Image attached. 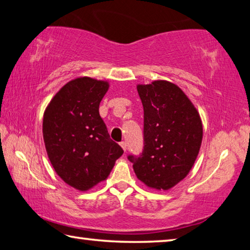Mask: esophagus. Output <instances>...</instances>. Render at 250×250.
I'll use <instances>...</instances> for the list:
<instances>
[{"label":"esophagus","instance_id":"34e87169","mask_svg":"<svg viewBox=\"0 0 250 250\" xmlns=\"http://www.w3.org/2000/svg\"><path fill=\"white\" fill-rule=\"evenodd\" d=\"M120 146L122 147V149L125 152L126 151V142H121L120 143Z\"/></svg>","mask_w":250,"mask_h":250}]
</instances>
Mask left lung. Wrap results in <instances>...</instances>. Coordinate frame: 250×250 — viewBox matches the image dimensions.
I'll list each match as a JSON object with an SVG mask.
<instances>
[{"label": "left lung", "mask_w": 250, "mask_h": 250, "mask_svg": "<svg viewBox=\"0 0 250 250\" xmlns=\"http://www.w3.org/2000/svg\"><path fill=\"white\" fill-rule=\"evenodd\" d=\"M144 109V149L128 158L146 187L169 190L186 178L200 151V115L183 89L168 81L138 84Z\"/></svg>", "instance_id": "left-lung-1"}]
</instances>
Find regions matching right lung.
Wrapping results in <instances>:
<instances>
[{"mask_svg": "<svg viewBox=\"0 0 250 250\" xmlns=\"http://www.w3.org/2000/svg\"><path fill=\"white\" fill-rule=\"evenodd\" d=\"M108 88V81L74 79L54 95L43 113L42 135L50 163L65 184L80 191L106 180L124 154L99 116V104Z\"/></svg>", "mask_w": 250, "mask_h": 250, "instance_id": "1", "label": "right lung"}]
</instances>
